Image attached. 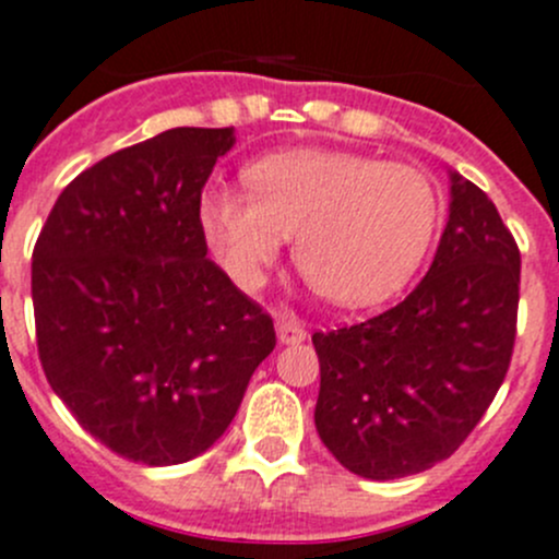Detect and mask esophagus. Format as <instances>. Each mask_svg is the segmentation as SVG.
Segmentation results:
<instances>
[{
  "label": "esophagus",
  "mask_w": 559,
  "mask_h": 559,
  "mask_svg": "<svg viewBox=\"0 0 559 559\" xmlns=\"http://www.w3.org/2000/svg\"><path fill=\"white\" fill-rule=\"evenodd\" d=\"M275 333H278V341L281 344H300V341H306V328H302L300 319L295 317V313H281L278 319H275Z\"/></svg>",
  "instance_id": "1"
}]
</instances>
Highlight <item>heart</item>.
I'll list each match as a JSON object with an SVG mask.
<instances>
[{"mask_svg":"<svg viewBox=\"0 0 559 559\" xmlns=\"http://www.w3.org/2000/svg\"><path fill=\"white\" fill-rule=\"evenodd\" d=\"M251 191L210 186L202 226L221 262L253 286L297 235L302 278L341 306H371L412 278L440 226L426 171L371 155L295 150L248 169Z\"/></svg>","mask_w":559,"mask_h":559,"instance_id":"heart-1","label":"heart"}]
</instances>
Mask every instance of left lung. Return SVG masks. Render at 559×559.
I'll use <instances>...</instances> for the list:
<instances>
[{
  "mask_svg": "<svg viewBox=\"0 0 559 559\" xmlns=\"http://www.w3.org/2000/svg\"><path fill=\"white\" fill-rule=\"evenodd\" d=\"M522 253L495 202L451 175L429 273L399 306L311 335L313 420L349 473L393 480L459 451L495 401L516 341Z\"/></svg>",
  "mask_w": 559,
  "mask_h": 559,
  "instance_id": "8db88e82",
  "label": "left lung"
}]
</instances>
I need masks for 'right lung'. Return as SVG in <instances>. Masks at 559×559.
Returning a JSON list of instances; mask_svg holds the SVG:
<instances>
[{"label":"right lung","instance_id":"add662e5","mask_svg":"<svg viewBox=\"0 0 559 559\" xmlns=\"http://www.w3.org/2000/svg\"><path fill=\"white\" fill-rule=\"evenodd\" d=\"M231 128H171L81 171L32 251L37 355L81 429L130 462L207 451L275 349L273 317L207 259L202 204Z\"/></svg>","mask_w":559,"mask_h":559}]
</instances>
